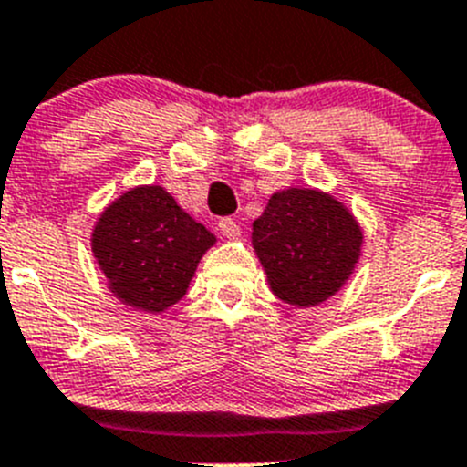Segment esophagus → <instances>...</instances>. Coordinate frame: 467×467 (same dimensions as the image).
<instances>
[{
    "mask_svg": "<svg viewBox=\"0 0 467 467\" xmlns=\"http://www.w3.org/2000/svg\"><path fill=\"white\" fill-rule=\"evenodd\" d=\"M219 233L223 234V237H228V239L239 237V225H237V221H233V219H221V221H219Z\"/></svg>",
    "mask_w": 467,
    "mask_h": 467,
    "instance_id": "34e87169",
    "label": "esophagus"
}]
</instances>
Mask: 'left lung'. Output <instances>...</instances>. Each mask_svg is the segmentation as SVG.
<instances>
[{
    "label": "left lung",
    "mask_w": 467,
    "mask_h": 467,
    "mask_svg": "<svg viewBox=\"0 0 467 467\" xmlns=\"http://www.w3.org/2000/svg\"><path fill=\"white\" fill-rule=\"evenodd\" d=\"M251 244L269 290L308 308L337 295L355 272L364 233L355 213L320 189L276 191L254 221Z\"/></svg>",
    "instance_id": "obj_1"
}]
</instances>
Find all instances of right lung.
<instances>
[{
  "mask_svg": "<svg viewBox=\"0 0 467 467\" xmlns=\"http://www.w3.org/2000/svg\"><path fill=\"white\" fill-rule=\"evenodd\" d=\"M216 237L163 186H133L112 200L91 230V254L121 304L163 313L189 290Z\"/></svg>",
  "mask_w": 467,
  "mask_h": 467,
  "instance_id": "add662e5",
  "label": "right lung"
}]
</instances>
